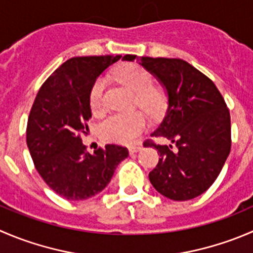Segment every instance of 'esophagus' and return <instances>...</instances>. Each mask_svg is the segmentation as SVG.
I'll return each instance as SVG.
<instances>
[{"label":"esophagus","instance_id":"obj_1","mask_svg":"<svg viewBox=\"0 0 253 253\" xmlns=\"http://www.w3.org/2000/svg\"><path fill=\"white\" fill-rule=\"evenodd\" d=\"M141 148H142V147L138 146V144H136V146H128V151H129V153H131V154L136 153V152H138Z\"/></svg>","mask_w":253,"mask_h":253}]
</instances>
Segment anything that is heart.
Instances as JSON below:
<instances>
[{
  "label": "heart",
  "instance_id": "obj_1",
  "mask_svg": "<svg viewBox=\"0 0 253 253\" xmlns=\"http://www.w3.org/2000/svg\"><path fill=\"white\" fill-rule=\"evenodd\" d=\"M117 80L136 92V104L152 119H158L167 109V94L163 89L152 85L151 73L137 64H124L115 72ZM105 79L99 78L90 91L89 104L94 114L104 110ZM147 119L142 112L129 115L114 114L99 126V134L104 141L129 144L146 129Z\"/></svg>",
  "mask_w": 253,
  "mask_h": 253
}]
</instances>
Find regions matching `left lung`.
Segmentation results:
<instances>
[{"label":"left lung","instance_id":"left-lung-1","mask_svg":"<svg viewBox=\"0 0 253 253\" xmlns=\"http://www.w3.org/2000/svg\"><path fill=\"white\" fill-rule=\"evenodd\" d=\"M136 55H125L132 61ZM139 64L166 87L168 109L152 137H166L175 143L154 147L159 161L149 173L157 192L176 202L199 197L216 180L231 149V121L224 97L202 72L175 58H137Z\"/></svg>","mask_w":253,"mask_h":253}]
</instances>
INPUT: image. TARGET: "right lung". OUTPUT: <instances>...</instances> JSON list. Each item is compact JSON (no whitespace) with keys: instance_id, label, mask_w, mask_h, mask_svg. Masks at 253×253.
Instances as JSON below:
<instances>
[{"instance_id":"obj_1","label":"right lung","mask_w":253,"mask_h":253,"mask_svg":"<svg viewBox=\"0 0 253 253\" xmlns=\"http://www.w3.org/2000/svg\"><path fill=\"white\" fill-rule=\"evenodd\" d=\"M121 55L77 56L60 65L37 94L27 124V146L46 185L68 200L104 190L128 149L107 144L90 154L82 136L91 117L89 97L96 78Z\"/></svg>"}]
</instances>
